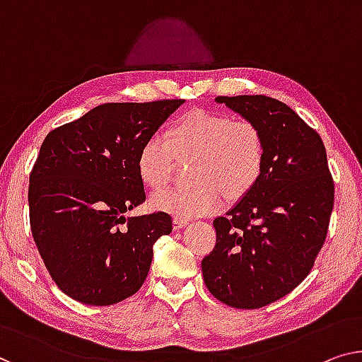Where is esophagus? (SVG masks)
<instances>
[{"mask_svg":"<svg viewBox=\"0 0 362 362\" xmlns=\"http://www.w3.org/2000/svg\"><path fill=\"white\" fill-rule=\"evenodd\" d=\"M172 224H174V229H182L183 226L188 224V219L187 218H174V221H172Z\"/></svg>","mask_w":362,"mask_h":362,"instance_id":"obj_1","label":"esophagus"}]
</instances>
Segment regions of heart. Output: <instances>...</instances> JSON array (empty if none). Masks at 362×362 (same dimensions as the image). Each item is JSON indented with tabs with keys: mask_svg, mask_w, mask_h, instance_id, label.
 I'll return each instance as SVG.
<instances>
[{
	"mask_svg": "<svg viewBox=\"0 0 362 362\" xmlns=\"http://www.w3.org/2000/svg\"><path fill=\"white\" fill-rule=\"evenodd\" d=\"M175 160H192L188 190H170L151 198L156 211L177 218L219 211L229 199L253 190L265 167V139L250 120L211 112L183 115L167 138L154 134L143 143L136 158L139 180L151 190L169 183Z\"/></svg>",
	"mask_w": 362,
	"mask_h": 362,
	"instance_id": "obj_1",
	"label": "heart"
}]
</instances>
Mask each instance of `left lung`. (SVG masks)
<instances>
[{
    "mask_svg": "<svg viewBox=\"0 0 362 362\" xmlns=\"http://www.w3.org/2000/svg\"><path fill=\"white\" fill-rule=\"evenodd\" d=\"M262 129L265 167L253 190L213 221L216 245L203 258L206 288L235 309L284 298L314 267L333 209L322 138L291 107L267 95L216 97Z\"/></svg>",
    "mask_w": 362,
    "mask_h": 362,
    "instance_id": "left-lung-1",
    "label": "left lung"
}]
</instances>
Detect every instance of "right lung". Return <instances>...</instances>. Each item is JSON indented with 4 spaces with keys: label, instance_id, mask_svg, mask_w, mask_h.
Wrapping results in <instances>:
<instances>
[{
    "label": "right lung",
    "instance_id": "obj_1",
    "mask_svg": "<svg viewBox=\"0 0 362 362\" xmlns=\"http://www.w3.org/2000/svg\"><path fill=\"white\" fill-rule=\"evenodd\" d=\"M185 100L112 102L55 128L30 174V229L43 263L64 294L112 305L141 288L153 245L172 218H125L146 199L136 172L143 143Z\"/></svg>",
    "mask_w": 362,
    "mask_h": 362
}]
</instances>
